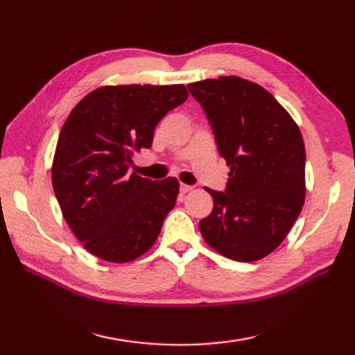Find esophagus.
<instances>
[{
  "instance_id": "obj_1",
  "label": "esophagus",
  "mask_w": 355,
  "mask_h": 355,
  "mask_svg": "<svg viewBox=\"0 0 355 355\" xmlns=\"http://www.w3.org/2000/svg\"><path fill=\"white\" fill-rule=\"evenodd\" d=\"M193 189L192 186H189V184H180V192L182 193H187V192H191Z\"/></svg>"
}]
</instances>
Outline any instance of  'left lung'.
Instances as JSON below:
<instances>
[{
  "mask_svg": "<svg viewBox=\"0 0 355 355\" xmlns=\"http://www.w3.org/2000/svg\"><path fill=\"white\" fill-rule=\"evenodd\" d=\"M230 166L225 192L200 221L206 243L233 261L270 254L288 235L305 201V146L299 126L267 89L236 76L187 85Z\"/></svg>",
  "mask_w": 355,
  "mask_h": 355,
  "instance_id": "left-lung-1",
  "label": "left lung"
}]
</instances>
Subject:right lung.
I'll use <instances>...</instances> for the list:
<instances>
[{
	"mask_svg": "<svg viewBox=\"0 0 355 355\" xmlns=\"http://www.w3.org/2000/svg\"><path fill=\"white\" fill-rule=\"evenodd\" d=\"M184 85L102 87L87 94L59 134L51 182L65 221L87 250L108 262L148 252L180 183L141 178L132 154L153 146L157 123L187 99Z\"/></svg>",
	"mask_w": 355,
	"mask_h": 355,
	"instance_id": "1",
	"label": "right lung"
}]
</instances>
